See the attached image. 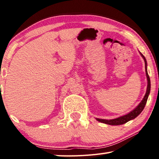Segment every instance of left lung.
<instances>
[{"label": "left lung", "mask_w": 159, "mask_h": 159, "mask_svg": "<svg viewBox=\"0 0 159 159\" xmlns=\"http://www.w3.org/2000/svg\"><path fill=\"white\" fill-rule=\"evenodd\" d=\"M143 59L145 61V73H146V77H147V80H148V87H147V90L146 93H145L144 98H143V101L140 102V103L137 106V107L134 108L133 111H132L131 112L129 113V114L125 115V116H120L119 118L114 119H111V120H106V119H96L98 121H100V122L107 124V125H123V124L127 123V121H129L132 119H134L136 118L137 116H138L139 114H140L141 112L143 111V110L144 109L145 104H146L148 98L150 91H151V80H150V77L148 76V74L147 71V61L146 59H145V56L143 55L142 53H140Z\"/></svg>", "instance_id": "8db88e82"}]
</instances>
